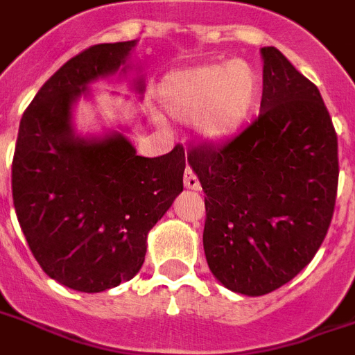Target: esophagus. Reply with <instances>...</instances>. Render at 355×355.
<instances>
[{"label": "esophagus", "mask_w": 355, "mask_h": 355, "mask_svg": "<svg viewBox=\"0 0 355 355\" xmlns=\"http://www.w3.org/2000/svg\"><path fill=\"white\" fill-rule=\"evenodd\" d=\"M184 186L187 189H195V191L200 189V182H198V178H196V175L191 169H186V173H184Z\"/></svg>", "instance_id": "esophagus-1"}]
</instances>
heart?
Listing matches in <instances>:
<instances>
[{
	"label": "heart",
	"mask_w": 355,
	"mask_h": 355,
	"mask_svg": "<svg viewBox=\"0 0 355 355\" xmlns=\"http://www.w3.org/2000/svg\"><path fill=\"white\" fill-rule=\"evenodd\" d=\"M164 103L178 119L198 117L209 141H227L249 124L261 99L258 71L245 61L209 62L175 71L164 83Z\"/></svg>",
	"instance_id": "1"
}]
</instances>
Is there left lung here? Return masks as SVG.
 I'll list each match as a JSON object with an SVG mask.
<instances>
[{
	"label": "left lung",
	"mask_w": 355,
	"mask_h": 355,
	"mask_svg": "<svg viewBox=\"0 0 355 355\" xmlns=\"http://www.w3.org/2000/svg\"><path fill=\"white\" fill-rule=\"evenodd\" d=\"M260 115L187 162L205 193L204 252L223 287L269 294L311 263L332 222L338 135L318 86L274 46L261 49Z\"/></svg>",
	"instance_id": "1"
}]
</instances>
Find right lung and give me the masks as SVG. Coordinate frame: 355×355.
Masks as SVG:
<instances>
[{
  "mask_svg": "<svg viewBox=\"0 0 355 355\" xmlns=\"http://www.w3.org/2000/svg\"><path fill=\"white\" fill-rule=\"evenodd\" d=\"M135 43L77 53L41 86L19 122L12 198L21 231L41 269L79 293L132 279L144 263L150 229L184 189L180 144L146 159L122 133L85 139L71 126L76 101L90 83L115 73Z\"/></svg>",
  "mask_w": 355,
  "mask_h": 355,
  "instance_id": "right-lung-1",
  "label": "right lung"
}]
</instances>
